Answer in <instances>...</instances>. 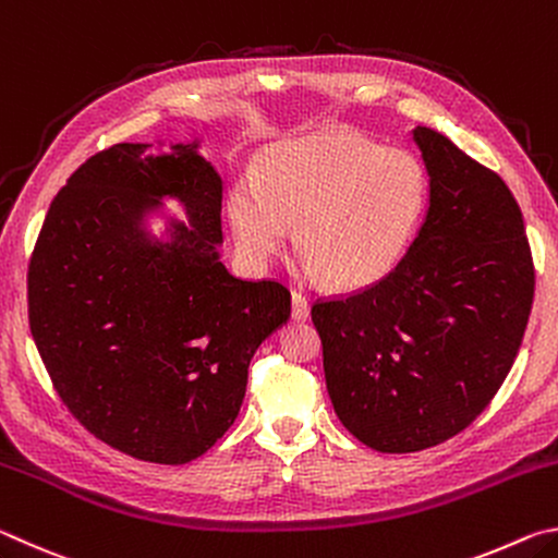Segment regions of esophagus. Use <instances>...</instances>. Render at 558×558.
Returning a JSON list of instances; mask_svg holds the SVG:
<instances>
[{
    "label": "esophagus",
    "instance_id": "obj_1",
    "mask_svg": "<svg viewBox=\"0 0 558 558\" xmlns=\"http://www.w3.org/2000/svg\"><path fill=\"white\" fill-rule=\"evenodd\" d=\"M310 317V302L307 298L302 295V292L292 290V319H298V323H302V319Z\"/></svg>",
    "mask_w": 558,
    "mask_h": 558
}]
</instances>
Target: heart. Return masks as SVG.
Segmentation results:
<instances>
[{"mask_svg":"<svg viewBox=\"0 0 558 558\" xmlns=\"http://www.w3.org/2000/svg\"><path fill=\"white\" fill-rule=\"evenodd\" d=\"M428 172L409 149L354 132H319L272 147L256 179L235 182L229 219L248 256L298 253L327 286H374L409 248L428 206Z\"/></svg>","mask_w":558,"mask_h":558,"instance_id":"obj_1","label":"heart"}]
</instances>
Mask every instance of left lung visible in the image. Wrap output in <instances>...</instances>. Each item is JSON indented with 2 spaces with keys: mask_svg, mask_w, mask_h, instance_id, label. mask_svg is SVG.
<instances>
[{
  "mask_svg": "<svg viewBox=\"0 0 558 558\" xmlns=\"http://www.w3.org/2000/svg\"><path fill=\"white\" fill-rule=\"evenodd\" d=\"M430 206L391 272L317 300L327 391L344 428L379 452L458 436L512 369L534 302V260L509 186L446 135L413 130Z\"/></svg>",
  "mask_w": 558,
  "mask_h": 558,
  "instance_id": "8db88e82",
  "label": "left lung"
}]
</instances>
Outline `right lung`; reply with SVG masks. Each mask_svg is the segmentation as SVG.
<instances>
[{
  "label": "right lung",
  "mask_w": 558,
  "mask_h": 558,
  "mask_svg": "<svg viewBox=\"0 0 558 558\" xmlns=\"http://www.w3.org/2000/svg\"><path fill=\"white\" fill-rule=\"evenodd\" d=\"M153 149H102L53 196L26 278L29 327L83 428L125 456L184 465L231 428L253 354L288 323L290 290L226 270L223 184L196 145ZM162 195L193 223H174L167 244L142 229Z\"/></svg>",
  "instance_id": "right-lung-1"
}]
</instances>
